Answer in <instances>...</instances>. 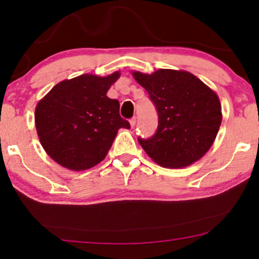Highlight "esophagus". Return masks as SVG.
Segmentation results:
<instances>
[{
    "label": "esophagus",
    "instance_id": "34e87169",
    "mask_svg": "<svg viewBox=\"0 0 259 259\" xmlns=\"http://www.w3.org/2000/svg\"><path fill=\"white\" fill-rule=\"evenodd\" d=\"M136 122H137V119L136 118H132L130 120V125L132 128H134V126H136Z\"/></svg>",
    "mask_w": 259,
    "mask_h": 259
}]
</instances>
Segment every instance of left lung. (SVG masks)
<instances>
[{"label": "left lung", "mask_w": 259, "mask_h": 259, "mask_svg": "<svg viewBox=\"0 0 259 259\" xmlns=\"http://www.w3.org/2000/svg\"><path fill=\"white\" fill-rule=\"evenodd\" d=\"M132 75L158 111L157 132L146 140L138 139L148 157L169 168L199 160L210 150L222 123L217 93L186 70H134Z\"/></svg>", "instance_id": "left-lung-1"}]
</instances>
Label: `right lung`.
Listing matches in <instances>:
<instances>
[{
	"label": "right lung",
	"mask_w": 259,
	"mask_h": 259,
	"mask_svg": "<svg viewBox=\"0 0 259 259\" xmlns=\"http://www.w3.org/2000/svg\"><path fill=\"white\" fill-rule=\"evenodd\" d=\"M120 72L107 76L82 74L55 84L35 108L40 143L55 162L84 171L107 155L120 128L130 122L119 113V101L107 92Z\"/></svg>",
	"instance_id": "right-lung-1"
}]
</instances>
